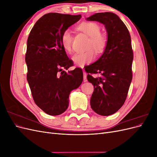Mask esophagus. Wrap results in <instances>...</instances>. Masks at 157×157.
<instances>
[{
  "label": "esophagus",
  "instance_id": "obj_1",
  "mask_svg": "<svg viewBox=\"0 0 157 157\" xmlns=\"http://www.w3.org/2000/svg\"><path fill=\"white\" fill-rule=\"evenodd\" d=\"M82 69H83V67H82ZM83 78H84V81L86 82V73L84 72V71H83Z\"/></svg>",
  "mask_w": 157,
  "mask_h": 157
}]
</instances>
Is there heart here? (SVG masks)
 <instances>
[{"label":"heart","mask_w":157,"mask_h":157,"mask_svg":"<svg viewBox=\"0 0 157 157\" xmlns=\"http://www.w3.org/2000/svg\"><path fill=\"white\" fill-rule=\"evenodd\" d=\"M77 29L89 36L86 46L88 50L86 52L76 54L73 57V61L76 65L83 66L94 60L96 58L95 52L97 54H101L105 51L107 46L108 39L105 33L100 31L101 27L96 22L83 21L77 27ZM60 42L66 52L71 53L73 35L69 30H65L62 33L60 37Z\"/></svg>","instance_id":"heart-1"}]
</instances>
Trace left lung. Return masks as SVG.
<instances>
[{
	"mask_svg": "<svg viewBox=\"0 0 157 157\" xmlns=\"http://www.w3.org/2000/svg\"><path fill=\"white\" fill-rule=\"evenodd\" d=\"M87 20L103 23L107 31L104 53L84 69L94 88L90 99L92 109L98 115L109 116L124 105L132 82L134 54L131 37L124 23L114 13H97Z\"/></svg>",
	"mask_w": 157,
	"mask_h": 157,
	"instance_id": "left-lung-1",
	"label": "left lung"
}]
</instances>
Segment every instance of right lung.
Listing matches in <instances>:
<instances>
[{
    "mask_svg": "<svg viewBox=\"0 0 157 157\" xmlns=\"http://www.w3.org/2000/svg\"><path fill=\"white\" fill-rule=\"evenodd\" d=\"M81 16L48 13L33 26L27 39V79L36 105L50 115H59L69 106L71 90L83 80L81 68L73 66L60 42L62 33Z\"/></svg>",
    "mask_w": 157,
    "mask_h": 157,
    "instance_id": "obj_1",
    "label": "right lung"
}]
</instances>
